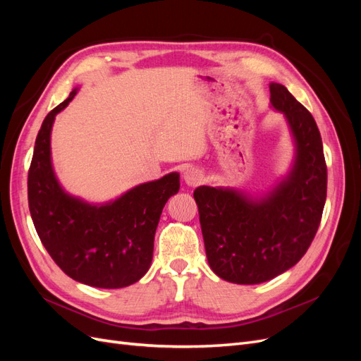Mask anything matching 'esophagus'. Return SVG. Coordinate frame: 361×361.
Listing matches in <instances>:
<instances>
[{"label": "esophagus", "instance_id": "obj_1", "mask_svg": "<svg viewBox=\"0 0 361 361\" xmlns=\"http://www.w3.org/2000/svg\"><path fill=\"white\" fill-rule=\"evenodd\" d=\"M183 180L185 183L190 185V187H197V185L203 182V173L199 169L190 167L183 173Z\"/></svg>", "mask_w": 361, "mask_h": 361}]
</instances>
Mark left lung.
Listing matches in <instances>:
<instances>
[{
  "instance_id": "8db88e82",
  "label": "left lung",
  "mask_w": 361,
  "mask_h": 361,
  "mask_svg": "<svg viewBox=\"0 0 361 361\" xmlns=\"http://www.w3.org/2000/svg\"><path fill=\"white\" fill-rule=\"evenodd\" d=\"M269 92L297 146L288 176L259 200L231 188L203 185L194 191L209 267L238 285L268 281L298 264L318 232L326 199V164L313 116L285 85L271 82Z\"/></svg>"
}]
</instances>
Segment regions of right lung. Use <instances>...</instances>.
I'll return each mask as SVG.
<instances>
[{"mask_svg": "<svg viewBox=\"0 0 361 361\" xmlns=\"http://www.w3.org/2000/svg\"><path fill=\"white\" fill-rule=\"evenodd\" d=\"M76 92L48 113L37 134L28 170L30 214L43 247L64 274L94 288H125L150 268L162 207L179 191V174L141 183L105 204L64 192L51 164V128Z\"/></svg>", "mask_w": 361, "mask_h": 361, "instance_id": "add662e5", "label": "right lung"}]
</instances>
